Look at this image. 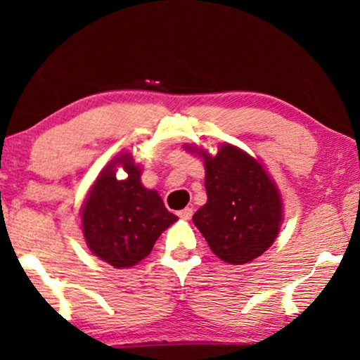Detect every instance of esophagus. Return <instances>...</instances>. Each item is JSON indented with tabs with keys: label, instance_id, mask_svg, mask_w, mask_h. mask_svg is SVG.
Wrapping results in <instances>:
<instances>
[{
	"label": "esophagus",
	"instance_id": "1",
	"mask_svg": "<svg viewBox=\"0 0 360 360\" xmlns=\"http://www.w3.org/2000/svg\"><path fill=\"white\" fill-rule=\"evenodd\" d=\"M179 216H180L181 219H186V221H188V219H191V216H193V210H191V208H185V210H181L180 213H179Z\"/></svg>",
	"mask_w": 360,
	"mask_h": 360
}]
</instances>
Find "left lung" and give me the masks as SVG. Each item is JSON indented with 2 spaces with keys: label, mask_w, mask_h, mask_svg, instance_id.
I'll return each instance as SVG.
<instances>
[{
  "label": "left lung",
  "mask_w": 360,
  "mask_h": 360,
  "mask_svg": "<svg viewBox=\"0 0 360 360\" xmlns=\"http://www.w3.org/2000/svg\"><path fill=\"white\" fill-rule=\"evenodd\" d=\"M205 160L206 203L193 214L214 255L224 262H252L275 243L283 221L282 195L260 159L233 144L211 155L186 144Z\"/></svg>",
  "instance_id": "obj_1"
}]
</instances>
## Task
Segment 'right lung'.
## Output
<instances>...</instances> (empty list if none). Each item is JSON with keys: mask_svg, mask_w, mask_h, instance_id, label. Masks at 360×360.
<instances>
[{"mask_svg": "<svg viewBox=\"0 0 360 360\" xmlns=\"http://www.w3.org/2000/svg\"><path fill=\"white\" fill-rule=\"evenodd\" d=\"M117 168L127 172L126 179H115ZM141 174L129 152H121L93 181L80 210L88 249L115 269L139 264L159 236L179 219L155 190L142 185Z\"/></svg>", "mask_w": 360, "mask_h": 360, "instance_id": "right-lung-1", "label": "right lung"}]
</instances>
